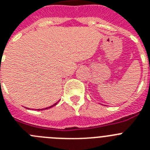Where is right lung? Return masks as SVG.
I'll return each instance as SVG.
<instances>
[{"instance_id": "add662e5", "label": "right lung", "mask_w": 150, "mask_h": 150, "mask_svg": "<svg viewBox=\"0 0 150 150\" xmlns=\"http://www.w3.org/2000/svg\"><path fill=\"white\" fill-rule=\"evenodd\" d=\"M57 102H56V103H54V104L53 105L50 106V107H48V108H45V109H48V108H52V107H53V106L56 105H57ZM38 111H40V110H44V109H43V108H42V109H38Z\"/></svg>"}]
</instances>
